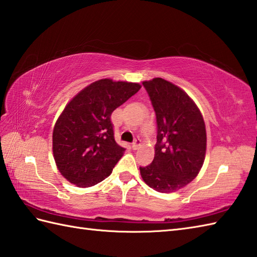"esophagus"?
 I'll return each instance as SVG.
<instances>
[{
    "instance_id": "obj_1",
    "label": "esophagus",
    "mask_w": 257,
    "mask_h": 257,
    "mask_svg": "<svg viewBox=\"0 0 257 257\" xmlns=\"http://www.w3.org/2000/svg\"><path fill=\"white\" fill-rule=\"evenodd\" d=\"M140 146H141V140L139 138L138 139H135V141L133 143V149L134 150H137Z\"/></svg>"
}]
</instances>
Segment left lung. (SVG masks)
Listing matches in <instances>:
<instances>
[{
    "mask_svg": "<svg viewBox=\"0 0 257 257\" xmlns=\"http://www.w3.org/2000/svg\"><path fill=\"white\" fill-rule=\"evenodd\" d=\"M157 118V144L151 165L140 167L144 181L161 193L174 192L198 176L206 150V132L200 109L170 81H144Z\"/></svg>",
    "mask_w": 257,
    "mask_h": 257,
    "instance_id": "8db88e82",
    "label": "left lung"
}]
</instances>
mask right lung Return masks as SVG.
<instances>
[{
  "label": "right lung",
  "instance_id": "obj_1",
  "mask_svg": "<svg viewBox=\"0 0 257 257\" xmlns=\"http://www.w3.org/2000/svg\"><path fill=\"white\" fill-rule=\"evenodd\" d=\"M140 88L137 83L105 78L67 103L54 127L53 155L70 183L88 188L111 173L125 150L114 140L111 113Z\"/></svg>",
  "mask_w": 257,
  "mask_h": 257
}]
</instances>
